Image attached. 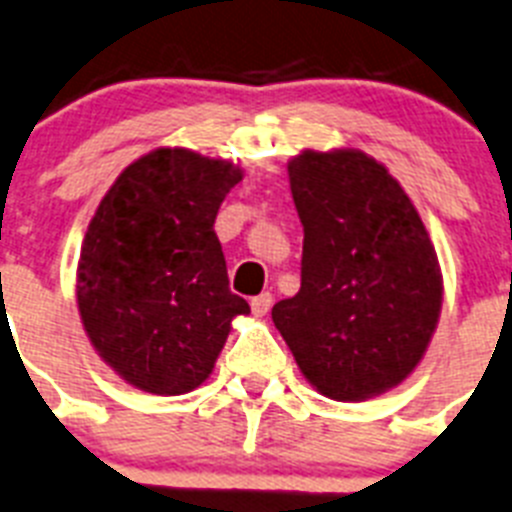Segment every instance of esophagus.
I'll list each match as a JSON object with an SVG mask.
<instances>
[{"label":"esophagus","instance_id":"34e87169","mask_svg":"<svg viewBox=\"0 0 512 512\" xmlns=\"http://www.w3.org/2000/svg\"><path fill=\"white\" fill-rule=\"evenodd\" d=\"M249 307H252L255 315H268L270 307H273V294H270V291H263V294L255 296V299L249 302Z\"/></svg>","mask_w":512,"mask_h":512}]
</instances>
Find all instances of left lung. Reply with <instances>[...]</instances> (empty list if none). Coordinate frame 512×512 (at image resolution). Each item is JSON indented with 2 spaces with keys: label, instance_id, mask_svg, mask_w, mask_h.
Wrapping results in <instances>:
<instances>
[{
  "label": "left lung",
  "instance_id": "8db88e82",
  "mask_svg": "<svg viewBox=\"0 0 512 512\" xmlns=\"http://www.w3.org/2000/svg\"><path fill=\"white\" fill-rule=\"evenodd\" d=\"M289 179L304 226L302 286L273 307V322L322 395L385 393L419 364L440 317L427 229L401 184L359 150H307Z\"/></svg>",
  "mask_w": 512,
  "mask_h": 512
}]
</instances>
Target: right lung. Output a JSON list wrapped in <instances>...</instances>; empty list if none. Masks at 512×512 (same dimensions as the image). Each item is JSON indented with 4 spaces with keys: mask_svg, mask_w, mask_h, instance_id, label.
I'll return each instance as SVG.
<instances>
[{
    "mask_svg": "<svg viewBox=\"0 0 512 512\" xmlns=\"http://www.w3.org/2000/svg\"><path fill=\"white\" fill-rule=\"evenodd\" d=\"M242 179L226 161L184 148L148 153L119 174L85 234L77 307L101 359L135 388H197L221 354L231 317L249 304L229 289L213 223Z\"/></svg>",
    "mask_w": 512,
    "mask_h": 512,
    "instance_id": "obj_1",
    "label": "right lung"
}]
</instances>
